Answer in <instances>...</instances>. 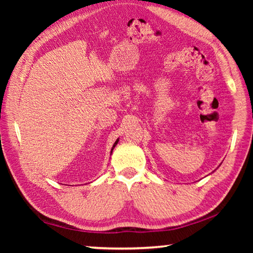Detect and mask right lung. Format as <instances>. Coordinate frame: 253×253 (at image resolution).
Returning <instances> with one entry per match:
<instances>
[{
  "mask_svg": "<svg viewBox=\"0 0 253 253\" xmlns=\"http://www.w3.org/2000/svg\"><path fill=\"white\" fill-rule=\"evenodd\" d=\"M118 140H119V138L116 140V142H115L114 143V146L113 147H111V151H110V155H111V154H113V151H114V148H115V146H116V145L118 144Z\"/></svg>",
  "mask_w": 253,
  "mask_h": 253,
  "instance_id": "right-lung-1",
  "label": "right lung"
}]
</instances>
